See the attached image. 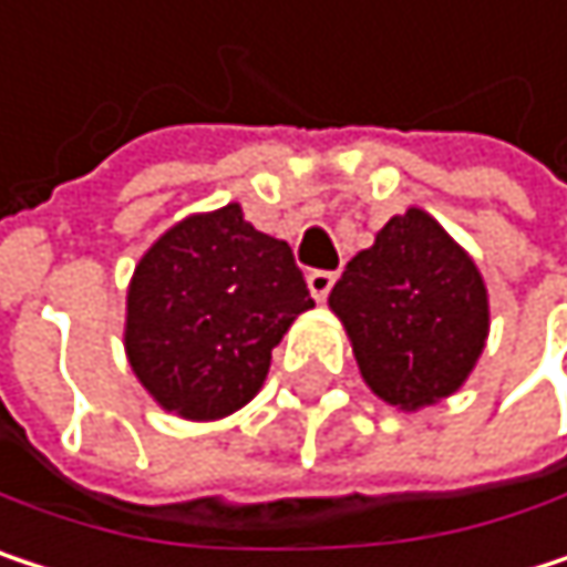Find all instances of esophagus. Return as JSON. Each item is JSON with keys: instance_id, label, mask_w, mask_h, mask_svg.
Returning a JSON list of instances; mask_svg holds the SVG:
<instances>
[{"instance_id": "34e87169", "label": "esophagus", "mask_w": 567, "mask_h": 567, "mask_svg": "<svg viewBox=\"0 0 567 567\" xmlns=\"http://www.w3.org/2000/svg\"><path fill=\"white\" fill-rule=\"evenodd\" d=\"M334 279H338V272H331V269H311V272H308V288H311V295H315L318 301H324L328 291L334 288Z\"/></svg>"}]
</instances>
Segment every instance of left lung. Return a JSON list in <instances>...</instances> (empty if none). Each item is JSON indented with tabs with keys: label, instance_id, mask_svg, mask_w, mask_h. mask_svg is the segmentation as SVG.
Here are the masks:
<instances>
[{
	"label": "left lung",
	"instance_id": "left-lung-1",
	"mask_svg": "<svg viewBox=\"0 0 567 567\" xmlns=\"http://www.w3.org/2000/svg\"><path fill=\"white\" fill-rule=\"evenodd\" d=\"M328 305L348 328L368 388L403 410L453 394L489 331L480 269L423 209L394 216L348 262Z\"/></svg>",
	"mask_w": 567,
	"mask_h": 567
}]
</instances>
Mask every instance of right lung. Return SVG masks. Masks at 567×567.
<instances>
[{
    "label": "right lung",
    "mask_w": 567,
    "mask_h": 567,
    "mask_svg": "<svg viewBox=\"0 0 567 567\" xmlns=\"http://www.w3.org/2000/svg\"><path fill=\"white\" fill-rule=\"evenodd\" d=\"M311 305L288 243L229 203L176 223L141 259L127 291V358L164 410L216 420L256 396L272 348Z\"/></svg>",
    "instance_id": "obj_1"
}]
</instances>
